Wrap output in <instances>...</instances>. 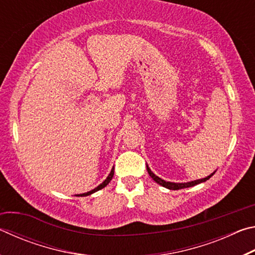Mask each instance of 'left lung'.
I'll use <instances>...</instances> for the list:
<instances>
[{"instance_id":"8db88e82","label":"left lung","mask_w":255,"mask_h":255,"mask_svg":"<svg viewBox=\"0 0 255 255\" xmlns=\"http://www.w3.org/2000/svg\"><path fill=\"white\" fill-rule=\"evenodd\" d=\"M146 167H147V172H148V174L150 175V178H152L155 181V182H157L158 184H161L162 187L167 188V189H170V190H179V189H183V188L193 187V185L199 184L201 182H205V181H207V180H209L211 176L215 174V172H214V173H211L210 175L207 176V178L200 179V180H196V181H191V182H187V183H173V182H166V181H164L161 178H158V176L155 175L153 172L150 171V169H149L148 166H146Z\"/></svg>"}]
</instances>
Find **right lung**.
<instances>
[{
    "label": "right lung",
    "instance_id": "obj_1",
    "mask_svg": "<svg viewBox=\"0 0 255 255\" xmlns=\"http://www.w3.org/2000/svg\"><path fill=\"white\" fill-rule=\"evenodd\" d=\"M112 176H114V169L111 170V172H110V174L108 175V178L103 181V182L100 184V185H98V187L96 188V189H93V190H91V191H89V192H86V193H82V195H79V196H89V195H91V193H93V192H96V191H99V190H101L102 188H105L106 185L110 182L111 181V179H112Z\"/></svg>",
    "mask_w": 255,
    "mask_h": 255
}]
</instances>
